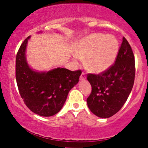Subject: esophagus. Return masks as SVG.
<instances>
[{"label": "esophagus", "instance_id": "esophagus-1", "mask_svg": "<svg viewBox=\"0 0 148 148\" xmlns=\"http://www.w3.org/2000/svg\"><path fill=\"white\" fill-rule=\"evenodd\" d=\"M85 78H86V74H85V72H84V71H82V73L81 76H80V79L83 80V79H84Z\"/></svg>", "mask_w": 148, "mask_h": 148}]
</instances>
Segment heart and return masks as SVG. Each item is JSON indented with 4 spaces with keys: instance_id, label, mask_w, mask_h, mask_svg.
I'll list each match as a JSON object with an SVG mask.
<instances>
[{
    "instance_id": "obj_1",
    "label": "heart",
    "mask_w": 148,
    "mask_h": 148,
    "mask_svg": "<svg viewBox=\"0 0 148 148\" xmlns=\"http://www.w3.org/2000/svg\"><path fill=\"white\" fill-rule=\"evenodd\" d=\"M118 51V41L114 36L92 34L79 41L76 55L79 59L87 57L86 65L89 70L102 72L113 64Z\"/></svg>"
}]
</instances>
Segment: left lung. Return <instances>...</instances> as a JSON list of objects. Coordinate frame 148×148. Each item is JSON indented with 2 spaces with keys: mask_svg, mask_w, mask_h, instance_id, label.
<instances>
[{
  "mask_svg": "<svg viewBox=\"0 0 148 148\" xmlns=\"http://www.w3.org/2000/svg\"><path fill=\"white\" fill-rule=\"evenodd\" d=\"M135 76L133 51L123 37L114 63L100 74H87L92 92L86 102L91 112L97 117L108 118L120 111L132 91Z\"/></svg>",
  "mask_w": 148,
  "mask_h": 148,
  "instance_id": "1",
  "label": "left lung"
}]
</instances>
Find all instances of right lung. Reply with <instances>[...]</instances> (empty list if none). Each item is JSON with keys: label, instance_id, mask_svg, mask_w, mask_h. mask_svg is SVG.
Returning a JSON list of instances; mask_svg holds the SVG:
<instances>
[{"label": "right lung", "instance_id": "add662e5", "mask_svg": "<svg viewBox=\"0 0 148 148\" xmlns=\"http://www.w3.org/2000/svg\"><path fill=\"white\" fill-rule=\"evenodd\" d=\"M30 36L23 41L16 59V79L19 93L31 111L43 117H51L60 111L70 89L78 83L80 69L70 71L57 68L38 73L28 66L25 51Z\"/></svg>", "mask_w": 148, "mask_h": 148}]
</instances>
